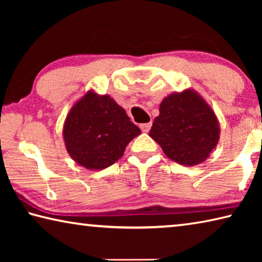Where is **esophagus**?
I'll list each match as a JSON object with an SVG mask.
<instances>
[{
    "label": "esophagus",
    "instance_id": "obj_1",
    "mask_svg": "<svg viewBox=\"0 0 262 262\" xmlns=\"http://www.w3.org/2000/svg\"><path fill=\"white\" fill-rule=\"evenodd\" d=\"M140 128L143 133H148L150 130V128H151V122L142 123V125H140Z\"/></svg>",
    "mask_w": 262,
    "mask_h": 262
}]
</instances>
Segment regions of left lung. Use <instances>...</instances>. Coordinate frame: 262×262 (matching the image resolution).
<instances>
[{"label":"left lung","mask_w":262,"mask_h":262,"mask_svg":"<svg viewBox=\"0 0 262 262\" xmlns=\"http://www.w3.org/2000/svg\"><path fill=\"white\" fill-rule=\"evenodd\" d=\"M220 133L219 119L210 105L199 92L185 89L162 100L149 135L172 161L194 166L209 157Z\"/></svg>","instance_id":"obj_1"}]
</instances>
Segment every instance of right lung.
I'll list each match as a JSON object with an SVG mask.
<instances>
[{
    "label": "right lung",
    "instance_id": "obj_1",
    "mask_svg": "<svg viewBox=\"0 0 262 262\" xmlns=\"http://www.w3.org/2000/svg\"><path fill=\"white\" fill-rule=\"evenodd\" d=\"M141 134L126 111L108 95L89 90L70 108L63 123L66 149L79 166L103 170L123 156Z\"/></svg>",
    "mask_w": 262,
    "mask_h": 262
}]
</instances>
